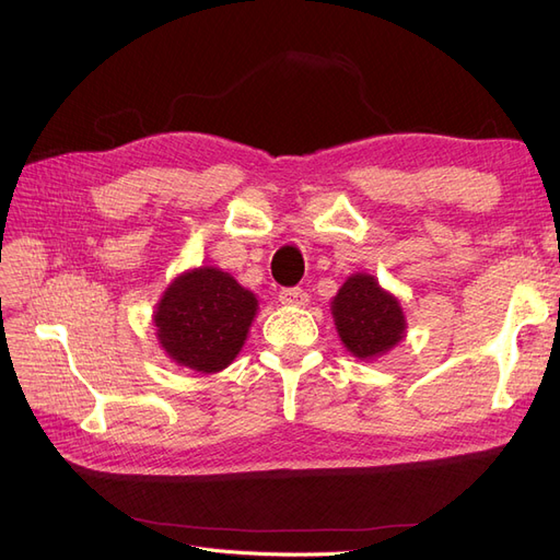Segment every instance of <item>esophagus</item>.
Segmentation results:
<instances>
[{
  "label": "esophagus",
  "mask_w": 560,
  "mask_h": 560,
  "mask_svg": "<svg viewBox=\"0 0 560 560\" xmlns=\"http://www.w3.org/2000/svg\"><path fill=\"white\" fill-rule=\"evenodd\" d=\"M280 303H282V306L303 308V306H308V294L303 292L301 287H290V290L280 292Z\"/></svg>",
  "instance_id": "1"
}]
</instances>
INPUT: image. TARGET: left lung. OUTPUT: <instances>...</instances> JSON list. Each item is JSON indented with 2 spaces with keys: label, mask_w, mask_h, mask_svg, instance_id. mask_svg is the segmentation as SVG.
I'll use <instances>...</instances> for the list:
<instances>
[{
  "label": "left lung",
  "mask_w": 560,
  "mask_h": 560,
  "mask_svg": "<svg viewBox=\"0 0 560 560\" xmlns=\"http://www.w3.org/2000/svg\"><path fill=\"white\" fill-rule=\"evenodd\" d=\"M334 325L352 358L371 362L395 350L406 336L404 308L369 273H352L331 299Z\"/></svg>",
  "instance_id": "8db88e82"
}]
</instances>
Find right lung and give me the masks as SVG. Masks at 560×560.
Returning <instances> with one entry per match:
<instances>
[{
  "label": "right lung",
  "instance_id": "add662e5",
  "mask_svg": "<svg viewBox=\"0 0 560 560\" xmlns=\"http://www.w3.org/2000/svg\"><path fill=\"white\" fill-rule=\"evenodd\" d=\"M257 311V296L226 270L189 268L156 303V338L175 364L217 374L238 358Z\"/></svg>",
  "mask_w": 560,
  "mask_h": 560
}]
</instances>
